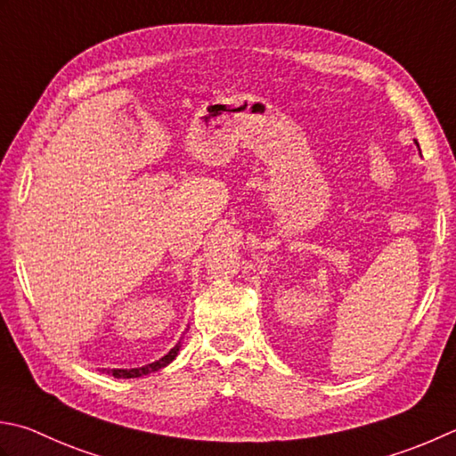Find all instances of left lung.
Masks as SVG:
<instances>
[{
    "label": "left lung",
    "mask_w": 456,
    "mask_h": 456,
    "mask_svg": "<svg viewBox=\"0 0 456 456\" xmlns=\"http://www.w3.org/2000/svg\"><path fill=\"white\" fill-rule=\"evenodd\" d=\"M415 144H417V142H415ZM417 146H419V144H417Z\"/></svg>",
    "instance_id": "8db88e82"
}]
</instances>
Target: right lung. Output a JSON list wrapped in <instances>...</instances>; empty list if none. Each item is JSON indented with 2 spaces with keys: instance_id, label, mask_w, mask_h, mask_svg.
I'll return each mask as SVG.
<instances>
[{
  "instance_id": "add662e5",
  "label": "right lung",
  "mask_w": 456,
  "mask_h": 456,
  "mask_svg": "<svg viewBox=\"0 0 456 456\" xmlns=\"http://www.w3.org/2000/svg\"><path fill=\"white\" fill-rule=\"evenodd\" d=\"M177 352H180V344L174 346L172 350H169V352L164 355V358H159L158 362H151V363H148V365H142V368H132V370H109V371L104 370V371L110 373V376H114V378H124V379L142 378V376H148V373H151V371H158V370L166 368L167 363H172V362L175 360Z\"/></svg>"
}]
</instances>
